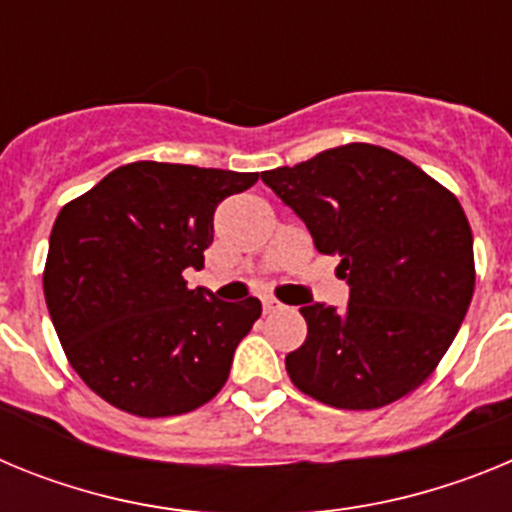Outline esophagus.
Segmentation results:
<instances>
[{
	"instance_id": "1",
	"label": "esophagus",
	"mask_w": 512,
	"mask_h": 512,
	"mask_svg": "<svg viewBox=\"0 0 512 512\" xmlns=\"http://www.w3.org/2000/svg\"><path fill=\"white\" fill-rule=\"evenodd\" d=\"M277 310H282V305H279L277 300H271V297H266V300H264V312H266V315H269V312H277Z\"/></svg>"
}]
</instances>
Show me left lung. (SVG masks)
I'll use <instances>...</instances> for the list:
<instances>
[{"instance_id":"left-lung-1","label":"left lung","mask_w":512,"mask_h":512,"mask_svg":"<svg viewBox=\"0 0 512 512\" xmlns=\"http://www.w3.org/2000/svg\"><path fill=\"white\" fill-rule=\"evenodd\" d=\"M320 253L338 256L348 307L302 305L307 338L287 354L297 390L374 410L431 377L474 295L472 228L459 200L387 148L348 143L264 171Z\"/></svg>"}]
</instances>
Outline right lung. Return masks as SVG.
<instances>
[{"mask_svg":"<svg viewBox=\"0 0 512 512\" xmlns=\"http://www.w3.org/2000/svg\"><path fill=\"white\" fill-rule=\"evenodd\" d=\"M259 174L135 161L58 212L43 292L61 346L87 387L140 418L200 408L220 392L261 302L189 289L212 217Z\"/></svg>","mask_w":512,"mask_h":512,"instance_id":"obj_1","label":"right lung"}]
</instances>
